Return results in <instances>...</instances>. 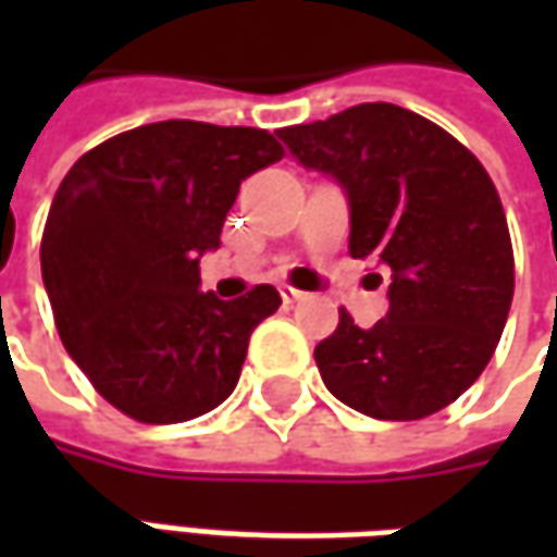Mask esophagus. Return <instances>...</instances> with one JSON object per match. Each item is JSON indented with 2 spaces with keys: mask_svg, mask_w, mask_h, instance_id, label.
I'll return each instance as SVG.
<instances>
[{
  "mask_svg": "<svg viewBox=\"0 0 557 557\" xmlns=\"http://www.w3.org/2000/svg\"><path fill=\"white\" fill-rule=\"evenodd\" d=\"M280 295H283V301L289 304H301V301H307V292H301V289H292V286H283V289H280Z\"/></svg>",
  "mask_w": 557,
  "mask_h": 557,
  "instance_id": "obj_1",
  "label": "esophagus"
}]
</instances>
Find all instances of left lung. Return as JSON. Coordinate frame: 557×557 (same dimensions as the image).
Segmentation results:
<instances>
[{"instance_id": "1", "label": "left lung", "mask_w": 557, "mask_h": 557, "mask_svg": "<svg viewBox=\"0 0 557 557\" xmlns=\"http://www.w3.org/2000/svg\"><path fill=\"white\" fill-rule=\"evenodd\" d=\"M277 137L343 187L349 253L387 274L385 319L358 327L343 310L315 346L322 382L375 420L442 411L486 370L513 301L510 232L483 163L394 103H358Z\"/></svg>"}]
</instances>
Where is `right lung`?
<instances>
[{
	"instance_id": "obj_1",
	"label": "right lung",
	"mask_w": 557,
	"mask_h": 557,
	"mask_svg": "<svg viewBox=\"0 0 557 557\" xmlns=\"http://www.w3.org/2000/svg\"><path fill=\"white\" fill-rule=\"evenodd\" d=\"M283 158L259 127L154 122L86 151L55 190L41 274L67 355L127 418L182 423L230 397L274 286L199 292L247 175Z\"/></svg>"
}]
</instances>
